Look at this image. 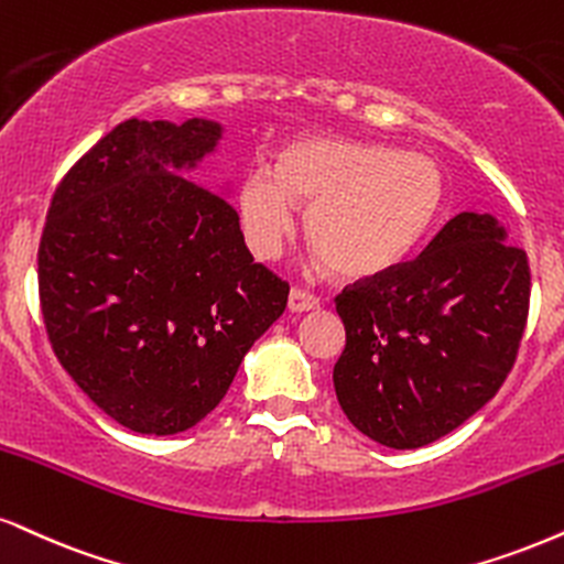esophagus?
<instances>
[{
	"mask_svg": "<svg viewBox=\"0 0 564 564\" xmlns=\"http://www.w3.org/2000/svg\"><path fill=\"white\" fill-rule=\"evenodd\" d=\"M288 305L290 311H311V308H318V297L303 288H293L290 290Z\"/></svg>",
	"mask_w": 564,
	"mask_h": 564,
	"instance_id": "esophagus-1",
	"label": "esophagus"
}]
</instances>
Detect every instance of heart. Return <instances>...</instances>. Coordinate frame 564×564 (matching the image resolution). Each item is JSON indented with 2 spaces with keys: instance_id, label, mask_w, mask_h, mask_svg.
<instances>
[{
  "instance_id": "b5f03b06",
  "label": "heart",
  "mask_w": 564,
  "mask_h": 564,
  "mask_svg": "<svg viewBox=\"0 0 564 564\" xmlns=\"http://www.w3.org/2000/svg\"><path fill=\"white\" fill-rule=\"evenodd\" d=\"M311 204L305 235L335 274L360 280L392 269L419 246L444 204L434 159L345 138H295L274 166H253L240 185L248 246L274 259Z\"/></svg>"
}]
</instances>
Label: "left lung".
<instances>
[{
  "label": "left lung",
  "mask_w": 564,
  "mask_h": 564,
  "mask_svg": "<svg viewBox=\"0 0 564 564\" xmlns=\"http://www.w3.org/2000/svg\"><path fill=\"white\" fill-rule=\"evenodd\" d=\"M531 303L523 248L489 214H457L415 259L345 284L335 392L352 426L394 449L481 410L518 358Z\"/></svg>",
  "instance_id": "1"
}]
</instances>
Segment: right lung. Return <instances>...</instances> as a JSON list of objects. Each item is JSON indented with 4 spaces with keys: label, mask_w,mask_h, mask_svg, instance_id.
<instances>
[{
    "label": "right lung",
    "mask_w": 564,
    "mask_h": 564,
    "mask_svg": "<svg viewBox=\"0 0 564 564\" xmlns=\"http://www.w3.org/2000/svg\"><path fill=\"white\" fill-rule=\"evenodd\" d=\"M219 124L120 122L67 170L39 242V303L62 368L138 434L196 426L290 284L256 263L235 206L164 164H196Z\"/></svg>",
    "instance_id": "1"
}]
</instances>
